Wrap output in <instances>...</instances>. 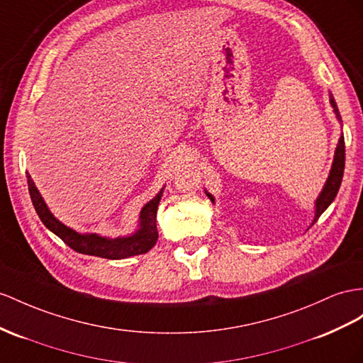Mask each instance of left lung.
Listing matches in <instances>:
<instances>
[{
	"label": "left lung",
	"instance_id": "1",
	"mask_svg": "<svg viewBox=\"0 0 363 363\" xmlns=\"http://www.w3.org/2000/svg\"><path fill=\"white\" fill-rule=\"evenodd\" d=\"M330 102H331V106L334 108V113H336L337 119L340 121L339 108L336 106V101H334L333 95H330ZM343 169H345V139H343V135H340L337 147H336V152H334V160H333V165H331V170H330V176H328L327 182H325V185H323L319 198L315 199V215H314V219H313V224L320 218L322 213L328 208V206L334 201V198H336V194L340 189L342 178H343ZM207 196L211 199V202H215V198H213L210 193H207Z\"/></svg>",
	"mask_w": 363,
	"mask_h": 363
}]
</instances>
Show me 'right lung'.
Listing matches in <instances>:
<instances>
[{
    "label": "right lung",
    "instance_id": "right-lung-1",
    "mask_svg": "<svg viewBox=\"0 0 363 363\" xmlns=\"http://www.w3.org/2000/svg\"><path fill=\"white\" fill-rule=\"evenodd\" d=\"M26 174H27V185H29L32 203L36 213H38L40 219L43 220V224L48 227L52 233L57 235L61 240H64V244H67L72 250H75V252L89 255V256L104 257V259H125L130 256L144 255L148 252V250H152L153 245L156 244L157 240L156 211H157V206H160L164 189L157 193L150 202H147L144 208L141 210L138 231H135L132 236L108 239V238L98 236L95 233L81 235L78 231L61 224V222L52 215L48 206H45V202L40 194L38 189L35 187L30 174L29 173Z\"/></svg>",
    "mask_w": 363,
    "mask_h": 363
}]
</instances>
